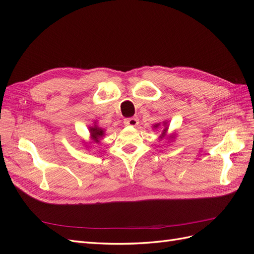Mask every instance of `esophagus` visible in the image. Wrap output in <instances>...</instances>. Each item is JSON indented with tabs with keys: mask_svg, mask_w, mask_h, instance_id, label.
<instances>
[{
	"mask_svg": "<svg viewBox=\"0 0 254 254\" xmlns=\"http://www.w3.org/2000/svg\"><path fill=\"white\" fill-rule=\"evenodd\" d=\"M137 124H139V120H137L136 118H127L124 120V125L126 126H136Z\"/></svg>",
	"mask_w": 254,
	"mask_h": 254,
	"instance_id": "obj_1",
	"label": "esophagus"
}]
</instances>
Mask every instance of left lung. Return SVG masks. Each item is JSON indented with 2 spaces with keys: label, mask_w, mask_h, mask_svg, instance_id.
I'll list each match as a JSON object with an SVG mask.
<instances>
[{
  "label": "left lung",
  "mask_w": 254,
  "mask_h": 254,
  "mask_svg": "<svg viewBox=\"0 0 254 254\" xmlns=\"http://www.w3.org/2000/svg\"><path fill=\"white\" fill-rule=\"evenodd\" d=\"M155 127H158V125H156V126H155ZM165 130H166V128H165V129H164V131H165ZM163 133H164V132H163Z\"/></svg>",
  "instance_id": "left-lung-1"
}]
</instances>
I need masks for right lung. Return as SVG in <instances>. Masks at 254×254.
<instances>
[{
  "label": "right lung",
  "mask_w": 254,
  "mask_h": 254,
  "mask_svg": "<svg viewBox=\"0 0 254 254\" xmlns=\"http://www.w3.org/2000/svg\"><path fill=\"white\" fill-rule=\"evenodd\" d=\"M91 134L96 140V142H98V137L102 136L104 134V131H103L102 129L94 127V128H91Z\"/></svg>",
  "instance_id": "right-lung-1"
}]
</instances>
